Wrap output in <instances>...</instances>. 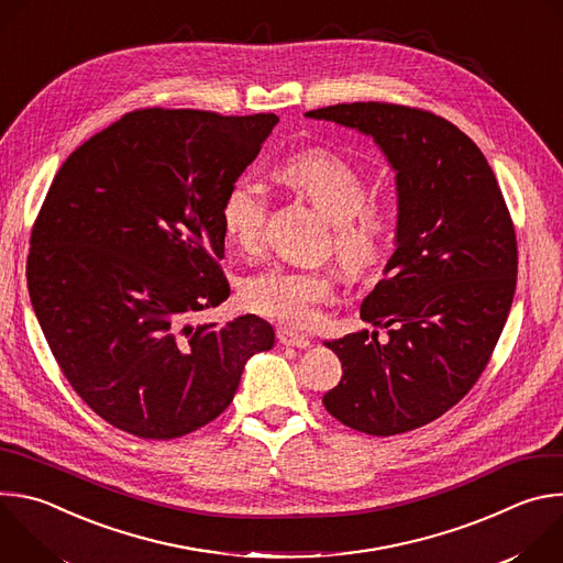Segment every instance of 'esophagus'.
Returning <instances> with one entry per match:
<instances>
[{"label":"esophagus","mask_w":563,"mask_h":563,"mask_svg":"<svg viewBox=\"0 0 563 563\" xmlns=\"http://www.w3.org/2000/svg\"><path fill=\"white\" fill-rule=\"evenodd\" d=\"M278 341L285 345V347H298V350H307L309 347V339L298 334V332H291L287 328H278Z\"/></svg>","instance_id":"1"}]
</instances>
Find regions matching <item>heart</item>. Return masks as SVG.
Segmentation results:
<instances>
[{"label": "heart", "instance_id": "heart-1", "mask_svg": "<svg viewBox=\"0 0 563 563\" xmlns=\"http://www.w3.org/2000/svg\"><path fill=\"white\" fill-rule=\"evenodd\" d=\"M285 180L332 220V252L350 276L374 272L387 256L398 227V205L389 196H367V174L341 153L302 148L283 165ZM269 196L250 174L235 178L220 205L224 235L245 254L263 247ZM336 296L334 278L320 269L274 267L240 285L243 305L276 323L305 330L318 323Z\"/></svg>", "mask_w": 563, "mask_h": 563}]
</instances>
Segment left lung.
<instances>
[{
	"instance_id": "1",
	"label": "left lung",
	"mask_w": 563,
	"mask_h": 563,
	"mask_svg": "<svg viewBox=\"0 0 563 563\" xmlns=\"http://www.w3.org/2000/svg\"><path fill=\"white\" fill-rule=\"evenodd\" d=\"M307 118L372 135L396 169V252L361 307L389 339L325 343L343 376L323 404L352 430L404 434L454 408L490 363L517 287L515 222L486 155L445 118L389 102Z\"/></svg>"
}]
</instances>
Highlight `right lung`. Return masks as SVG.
Listing matches in <instances>:
<instances>
[{"label":"right lung","mask_w":563,"mask_h":563,"mask_svg":"<svg viewBox=\"0 0 563 563\" xmlns=\"http://www.w3.org/2000/svg\"><path fill=\"white\" fill-rule=\"evenodd\" d=\"M274 113L148 107L79 144L33 222L29 294L46 343L113 428L169 441L220 417L274 330L247 313L191 325L229 298L220 205Z\"/></svg>","instance_id":"add662e5"}]
</instances>
